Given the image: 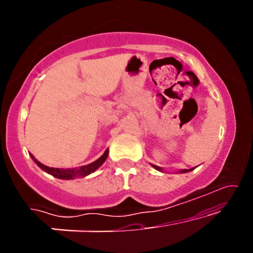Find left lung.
Here are the masks:
<instances>
[{
  "label": "left lung",
  "instance_id": "left-lung-1",
  "mask_svg": "<svg viewBox=\"0 0 253 253\" xmlns=\"http://www.w3.org/2000/svg\"><path fill=\"white\" fill-rule=\"evenodd\" d=\"M152 166H153V167L155 168V169H157V170H162V169L160 168V167H158V166H154V165H152ZM192 169H195V168H191V169H183V170L181 171V172H188L189 170H192Z\"/></svg>",
  "mask_w": 253,
  "mask_h": 253
}]
</instances>
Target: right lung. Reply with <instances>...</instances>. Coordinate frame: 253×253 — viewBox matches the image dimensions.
Instances as JSON below:
<instances>
[{
  "label": "right lung",
  "mask_w": 253,
  "mask_h": 253,
  "mask_svg": "<svg viewBox=\"0 0 253 253\" xmlns=\"http://www.w3.org/2000/svg\"><path fill=\"white\" fill-rule=\"evenodd\" d=\"M32 159L34 160V162L39 166V167L42 169V170L47 171L48 174L53 175L54 177H57V178H62V179H71L76 177V176H86V175H89L91 172H93L94 170H96L100 166H101L105 160L108 157V150H106L105 153H103L101 157H100L98 160H95L94 162H92V164L89 165H86V166H81V167H76V168H51V167H48V166H44L39 162L38 160L34 159L33 155H31Z\"/></svg>",
  "instance_id": "1"
}]
</instances>
